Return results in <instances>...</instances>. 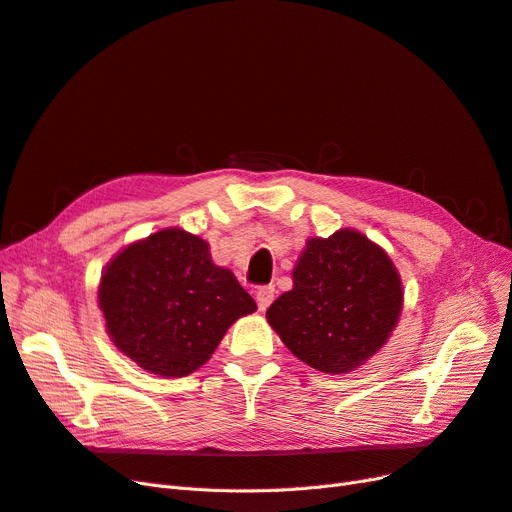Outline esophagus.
Segmentation results:
<instances>
[{"mask_svg": "<svg viewBox=\"0 0 512 512\" xmlns=\"http://www.w3.org/2000/svg\"><path fill=\"white\" fill-rule=\"evenodd\" d=\"M275 298V288L273 286H260L256 290V301H258V307L260 309H267Z\"/></svg>", "mask_w": 512, "mask_h": 512, "instance_id": "1", "label": "esophagus"}]
</instances>
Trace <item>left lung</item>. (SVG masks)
I'll return each mask as SVG.
<instances>
[{
    "label": "left lung",
    "mask_w": 512,
    "mask_h": 512,
    "mask_svg": "<svg viewBox=\"0 0 512 512\" xmlns=\"http://www.w3.org/2000/svg\"><path fill=\"white\" fill-rule=\"evenodd\" d=\"M292 281L267 309V322L298 360L322 373L362 366L398 324L402 281L394 262L351 228L309 239Z\"/></svg>",
    "instance_id": "obj_1"
}]
</instances>
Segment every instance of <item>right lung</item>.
Wrapping results in <instances>:
<instances>
[{"label": "right lung", "mask_w": 512, "mask_h": 512, "mask_svg": "<svg viewBox=\"0 0 512 512\" xmlns=\"http://www.w3.org/2000/svg\"><path fill=\"white\" fill-rule=\"evenodd\" d=\"M99 309L114 345L152 375L186 377L228 326L254 313L237 277L211 262L205 239L165 228L127 245L105 267Z\"/></svg>", "instance_id": "add662e5"}]
</instances>
